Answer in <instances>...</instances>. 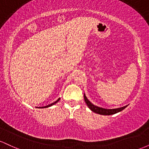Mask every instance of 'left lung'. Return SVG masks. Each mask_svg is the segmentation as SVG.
Returning <instances> with one entry per match:
<instances>
[{"label":"left lung","mask_w":149,"mask_h":149,"mask_svg":"<svg viewBox=\"0 0 149 149\" xmlns=\"http://www.w3.org/2000/svg\"><path fill=\"white\" fill-rule=\"evenodd\" d=\"M84 100L85 103H86L88 107H89V109L90 110L92 111L93 112L96 113L100 114V115H105V116H109V115H113V114H115L116 113H118L121 111H123V109H125L127 106H125V107H121V108H118V109H104V108L102 107H97V106L94 105L92 104L91 102L89 101L88 99H87L85 95H84Z\"/></svg>","instance_id":"1"}]
</instances>
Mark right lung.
<instances>
[{
  "instance_id": "right-lung-1",
  "label": "right lung",
  "mask_w": 149,
  "mask_h": 149,
  "mask_svg": "<svg viewBox=\"0 0 149 149\" xmlns=\"http://www.w3.org/2000/svg\"><path fill=\"white\" fill-rule=\"evenodd\" d=\"M59 100H60V98H59V99H58V100H57V101H56V102H53L52 104H49V105H47V106H45V107H40V108H47V107H51V106L54 105V104H55L56 103H57V102H59Z\"/></svg>"
}]
</instances>
